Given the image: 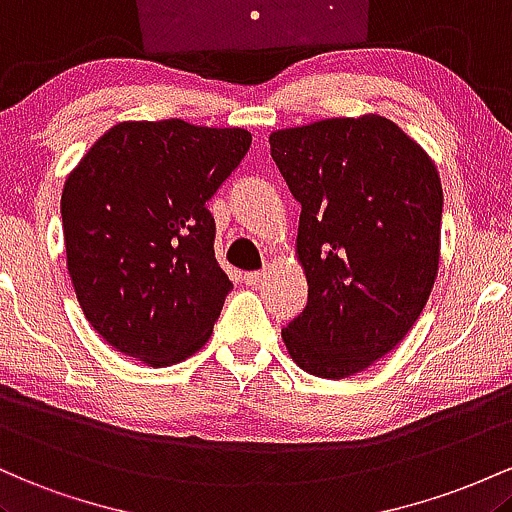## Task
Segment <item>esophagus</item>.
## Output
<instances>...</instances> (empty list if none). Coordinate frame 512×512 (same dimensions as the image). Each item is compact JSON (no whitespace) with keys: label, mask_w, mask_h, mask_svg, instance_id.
Listing matches in <instances>:
<instances>
[{"label":"esophagus","mask_w":512,"mask_h":512,"mask_svg":"<svg viewBox=\"0 0 512 512\" xmlns=\"http://www.w3.org/2000/svg\"><path fill=\"white\" fill-rule=\"evenodd\" d=\"M266 271H254V273H246L244 275V280H246V285H261L263 280H266Z\"/></svg>","instance_id":"1"}]
</instances>
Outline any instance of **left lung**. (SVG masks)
I'll return each mask as SVG.
<instances>
[{
	"label": "left lung",
	"mask_w": 512,
	"mask_h": 512,
	"mask_svg": "<svg viewBox=\"0 0 512 512\" xmlns=\"http://www.w3.org/2000/svg\"><path fill=\"white\" fill-rule=\"evenodd\" d=\"M300 200L295 254L307 307L283 329L290 358L326 380L363 372L421 317L440 268L438 166L377 113L271 132Z\"/></svg>",
	"instance_id": "8db88e82"
}]
</instances>
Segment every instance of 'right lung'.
<instances>
[{"mask_svg":"<svg viewBox=\"0 0 512 512\" xmlns=\"http://www.w3.org/2000/svg\"><path fill=\"white\" fill-rule=\"evenodd\" d=\"M249 147L244 128L123 120L70 171L67 271L84 317L120 353L166 367L208 343L232 283L205 203Z\"/></svg>","mask_w":512,"mask_h":512,"instance_id":"obj_1","label":"right lung"}]
</instances>
